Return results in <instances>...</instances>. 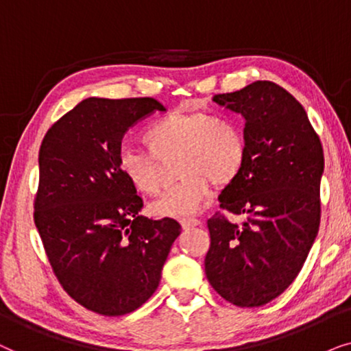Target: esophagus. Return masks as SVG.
Wrapping results in <instances>:
<instances>
[{"mask_svg": "<svg viewBox=\"0 0 351 351\" xmlns=\"http://www.w3.org/2000/svg\"><path fill=\"white\" fill-rule=\"evenodd\" d=\"M200 221L197 218H184L181 219V226L184 228V230H189V228H194V226H199Z\"/></svg>", "mask_w": 351, "mask_h": 351, "instance_id": "34e87169", "label": "esophagus"}]
</instances>
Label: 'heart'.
Returning a JSON list of instances; mask_svg holds the SVG:
<instances>
[{
  "label": "heart",
  "instance_id": "obj_1",
  "mask_svg": "<svg viewBox=\"0 0 351 351\" xmlns=\"http://www.w3.org/2000/svg\"><path fill=\"white\" fill-rule=\"evenodd\" d=\"M149 152L121 149L117 165L139 193L156 195L162 189L158 160L178 156L180 181L152 204L163 218L199 213L212 195L213 184L226 188L239 178L247 160V141L239 125L200 110H175L152 121L143 132Z\"/></svg>",
  "mask_w": 351,
  "mask_h": 351
}]
</instances>
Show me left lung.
<instances>
[{
  "label": "left lung",
  "instance_id": "obj_1",
  "mask_svg": "<svg viewBox=\"0 0 351 351\" xmlns=\"http://www.w3.org/2000/svg\"><path fill=\"white\" fill-rule=\"evenodd\" d=\"M245 119L247 160L219 194V208L245 217L207 221L205 274L232 305L261 306L293 282L317 236L324 154L300 102L273 82L213 96Z\"/></svg>",
  "mask_w": 351,
  "mask_h": 351
}]
</instances>
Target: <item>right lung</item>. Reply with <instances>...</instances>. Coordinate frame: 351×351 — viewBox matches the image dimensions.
Returning a JSON list of instances; mask_svg holds the SVG:
<instances>
[{"instance_id": "obj_1", "label": "right lung", "mask_w": 351, "mask_h": 351, "mask_svg": "<svg viewBox=\"0 0 351 351\" xmlns=\"http://www.w3.org/2000/svg\"><path fill=\"white\" fill-rule=\"evenodd\" d=\"M156 110L152 97H88L56 121L38 154L34 219L56 278L86 310L121 316L146 303L180 236L176 219L139 215L121 176L125 133Z\"/></svg>"}]
</instances>
